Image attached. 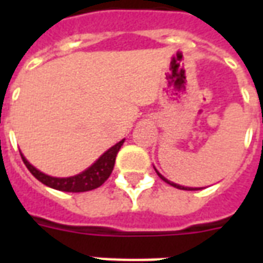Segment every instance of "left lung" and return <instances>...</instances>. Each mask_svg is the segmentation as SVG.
Masks as SVG:
<instances>
[{
    "instance_id": "left-lung-1",
    "label": "left lung",
    "mask_w": 263,
    "mask_h": 263,
    "mask_svg": "<svg viewBox=\"0 0 263 263\" xmlns=\"http://www.w3.org/2000/svg\"><path fill=\"white\" fill-rule=\"evenodd\" d=\"M156 173H158V176H159L160 179H162V180H165L166 183H169V184H171V186H173V187H176V189H182V190H198V189H193V187H184V186H179V184H176V183L169 182V180H167V179H165V177H163V176H162V175H160L159 172H156Z\"/></svg>"
}]
</instances>
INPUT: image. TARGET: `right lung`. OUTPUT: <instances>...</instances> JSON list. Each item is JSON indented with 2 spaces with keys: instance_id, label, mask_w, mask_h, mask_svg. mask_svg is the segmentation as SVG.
<instances>
[{
  "instance_id": "right-lung-1",
  "label": "right lung",
  "mask_w": 263,
  "mask_h": 263,
  "mask_svg": "<svg viewBox=\"0 0 263 263\" xmlns=\"http://www.w3.org/2000/svg\"><path fill=\"white\" fill-rule=\"evenodd\" d=\"M124 141L125 139L115 143L114 146H111L107 152H104L88 169L71 177L48 176V175H45L41 171H37L36 167H33L25 159L24 155L21 154V156H22V160H24V163L28 167V171L31 172L39 182L46 184L48 187L56 189V190H60V192H69V193H81V192H88V190H94V189L100 187L108 179L111 172L114 169L117 154H118V151L122 146Z\"/></svg>"
}]
</instances>
